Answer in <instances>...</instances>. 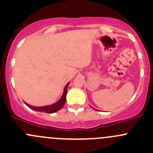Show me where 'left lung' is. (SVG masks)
Here are the masks:
<instances>
[{
  "instance_id": "1",
  "label": "left lung",
  "mask_w": 153,
  "mask_h": 153,
  "mask_svg": "<svg viewBox=\"0 0 153 153\" xmlns=\"http://www.w3.org/2000/svg\"><path fill=\"white\" fill-rule=\"evenodd\" d=\"M93 109H94V108H93Z\"/></svg>"
}]
</instances>
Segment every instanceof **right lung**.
Here are the masks:
<instances>
[{"mask_svg": "<svg viewBox=\"0 0 153 153\" xmlns=\"http://www.w3.org/2000/svg\"><path fill=\"white\" fill-rule=\"evenodd\" d=\"M69 82L67 84V85L65 86L64 89V92H63V95L61 96V98L57 101L56 103L53 104H51V105H47V106H35L29 105V104L25 103V104L30 109H33V110L37 111V112H45V113H54V112H57V111L60 110L63 106H64L66 103V96H67V88L69 86Z\"/></svg>", "mask_w": 153, "mask_h": 153, "instance_id": "right-lung-1", "label": "right lung"}]
</instances>
